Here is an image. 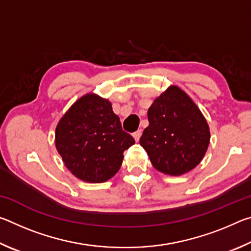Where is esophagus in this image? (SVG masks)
<instances>
[{
	"mask_svg": "<svg viewBox=\"0 0 251 251\" xmlns=\"http://www.w3.org/2000/svg\"><path fill=\"white\" fill-rule=\"evenodd\" d=\"M142 136V129H138L137 131H135V133H133V137L136 142L139 141V138H141Z\"/></svg>",
	"mask_w": 251,
	"mask_h": 251,
	"instance_id": "obj_1",
	"label": "esophagus"
}]
</instances>
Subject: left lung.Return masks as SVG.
Listing matches in <instances>:
<instances>
[{
    "label": "left lung",
    "mask_w": 251,
    "mask_h": 251,
    "mask_svg": "<svg viewBox=\"0 0 251 251\" xmlns=\"http://www.w3.org/2000/svg\"><path fill=\"white\" fill-rule=\"evenodd\" d=\"M147 116L150 125L139 144L157 171L179 176L201 163L209 145V126L184 91L168 87L148 108Z\"/></svg>",
    "instance_id": "8db88e82"
}]
</instances>
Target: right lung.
<instances>
[{
  "label": "right lung",
  "instance_id": "add662e5",
  "mask_svg": "<svg viewBox=\"0 0 251 251\" xmlns=\"http://www.w3.org/2000/svg\"><path fill=\"white\" fill-rule=\"evenodd\" d=\"M134 144L110 101L92 93L71 106L55 130V146L65 166L87 182L112 178L122 166L123 152Z\"/></svg>",
  "mask_w": 251,
  "mask_h": 251
}]
</instances>
